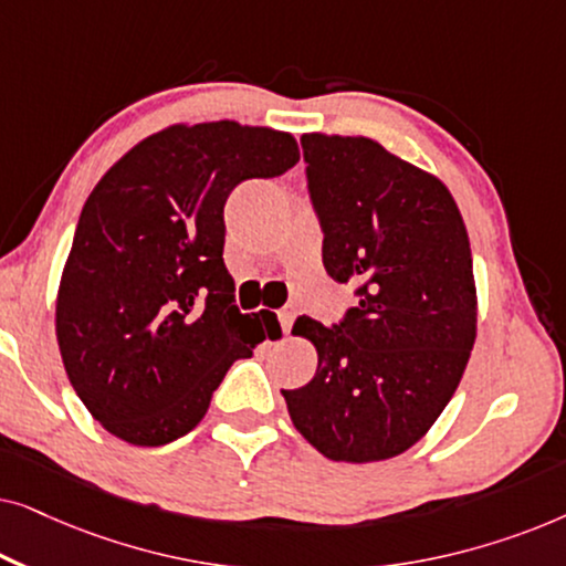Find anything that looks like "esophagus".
Here are the masks:
<instances>
[{"mask_svg": "<svg viewBox=\"0 0 566 566\" xmlns=\"http://www.w3.org/2000/svg\"><path fill=\"white\" fill-rule=\"evenodd\" d=\"M277 319H281L283 335H291V327H293V319H296V312H293V308H281V312H277Z\"/></svg>", "mask_w": 566, "mask_h": 566, "instance_id": "obj_1", "label": "esophagus"}]
</instances>
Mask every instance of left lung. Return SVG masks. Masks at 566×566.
Here are the masks:
<instances>
[{"label":"left lung","mask_w":566,"mask_h":566,"mask_svg":"<svg viewBox=\"0 0 566 566\" xmlns=\"http://www.w3.org/2000/svg\"><path fill=\"white\" fill-rule=\"evenodd\" d=\"M306 185L337 283L358 306L343 322L298 316L319 353L312 381L285 391L296 430L332 461L405 453L438 420L476 339L469 234L443 182L381 144L301 136Z\"/></svg>","instance_id":"obj_1"}]
</instances>
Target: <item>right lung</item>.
<instances>
[{"instance_id": "obj_1", "label": "right lung", "mask_w": 566, "mask_h": 566, "mask_svg": "<svg viewBox=\"0 0 566 566\" xmlns=\"http://www.w3.org/2000/svg\"><path fill=\"white\" fill-rule=\"evenodd\" d=\"M296 161L283 130L172 126L90 192L61 275L56 337L76 397L115 438L154 448L188 436L234 360L273 337L277 322L234 304L223 206L239 182Z\"/></svg>"}]
</instances>
